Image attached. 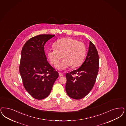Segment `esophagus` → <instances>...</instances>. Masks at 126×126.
<instances>
[{"instance_id": "esophagus-1", "label": "esophagus", "mask_w": 126, "mask_h": 126, "mask_svg": "<svg viewBox=\"0 0 126 126\" xmlns=\"http://www.w3.org/2000/svg\"><path fill=\"white\" fill-rule=\"evenodd\" d=\"M59 76H60V77H61V76H63L64 75H63V74L61 73L60 72L59 73Z\"/></svg>"}]
</instances>
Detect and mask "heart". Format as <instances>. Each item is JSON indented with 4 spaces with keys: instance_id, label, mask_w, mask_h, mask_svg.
<instances>
[{
    "instance_id": "heart-1",
    "label": "heart",
    "mask_w": 126,
    "mask_h": 126,
    "mask_svg": "<svg viewBox=\"0 0 126 126\" xmlns=\"http://www.w3.org/2000/svg\"><path fill=\"white\" fill-rule=\"evenodd\" d=\"M54 48L47 51L48 57L51 63L57 65L62 58L64 60L57 65V68L64 70L71 65L76 67L80 65L86 54V47L81 41L71 38L60 39L54 44Z\"/></svg>"
}]
</instances>
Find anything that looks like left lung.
<instances>
[{
	"instance_id": "left-lung-1",
	"label": "left lung",
	"mask_w": 126,
	"mask_h": 126,
	"mask_svg": "<svg viewBox=\"0 0 126 126\" xmlns=\"http://www.w3.org/2000/svg\"><path fill=\"white\" fill-rule=\"evenodd\" d=\"M99 68V59L94 45L90 41L87 57L78 69L66 74L65 91L74 99H81L91 91L95 83ZM76 75V77L73 75Z\"/></svg>"
}]
</instances>
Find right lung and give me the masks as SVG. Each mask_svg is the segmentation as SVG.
<instances>
[{"label": "right lung", "mask_w": 126, "mask_h": 126, "mask_svg": "<svg viewBox=\"0 0 126 126\" xmlns=\"http://www.w3.org/2000/svg\"><path fill=\"white\" fill-rule=\"evenodd\" d=\"M55 35L41 34L28 40L22 48L19 70L24 87L33 98L42 100L50 94L59 73L49 64L44 46Z\"/></svg>", "instance_id": "obj_1"}]
</instances>
